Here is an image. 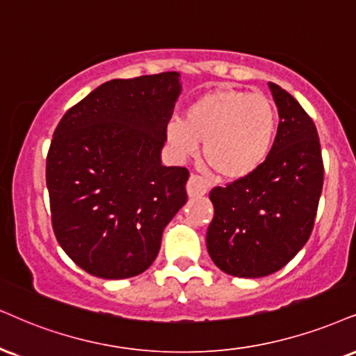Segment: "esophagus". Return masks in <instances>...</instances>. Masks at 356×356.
<instances>
[{
	"mask_svg": "<svg viewBox=\"0 0 356 356\" xmlns=\"http://www.w3.org/2000/svg\"><path fill=\"white\" fill-rule=\"evenodd\" d=\"M208 181L201 177V175H196L193 173L190 179H188V185H186V190H188V195L191 196V198H198V196H203L208 193Z\"/></svg>",
	"mask_w": 356,
	"mask_h": 356,
	"instance_id": "obj_1",
	"label": "esophagus"
}]
</instances>
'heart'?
Segmentation results:
<instances>
[{
    "label": "heart",
    "mask_w": 356,
    "mask_h": 356,
    "mask_svg": "<svg viewBox=\"0 0 356 356\" xmlns=\"http://www.w3.org/2000/svg\"><path fill=\"white\" fill-rule=\"evenodd\" d=\"M279 117L264 94L218 89L188 105L183 120L165 134L183 158L196 156L204 142L206 161L225 178H244L264 165L274 147Z\"/></svg>",
    "instance_id": "obj_1"
}]
</instances>
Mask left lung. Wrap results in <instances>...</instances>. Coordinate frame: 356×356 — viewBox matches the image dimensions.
I'll return each instance as SVG.
<instances>
[{"mask_svg": "<svg viewBox=\"0 0 356 356\" xmlns=\"http://www.w3.org/2000/svg\"><path fill=\"white\" fill-rule=\"evenodd\" d=\"M279 111L264 165L209 193L214 218L206 232L213 262L234 277H264L293 259L312 234L323 186L317 127L302 105L269 84Z\"/></svg>", "mask_w": 356, "mask_h": 356, "instance_id": "1", "label": "left lung"}]
</instances>
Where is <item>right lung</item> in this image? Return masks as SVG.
<instances>
[{
	"instance_id": "1",
	"label": "right lung",
	"mask_w": 356,
	"mask_h": 356,
	"mask_svg": "<svg viewBox=\"0 0 356 356\" xmlns=\"http://www.w3.org/2000/svg\"><path fill=\"white\" fill-rule=\"evenodd\" d=\"M179 90L178 72L113 79L56 127L46 158L52 229L92 275L147 270L165 226L186 203L190 171L160 160Z\"/></svg>"
}]
</instances>
